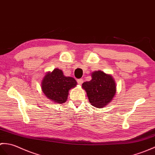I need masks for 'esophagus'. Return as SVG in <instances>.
<instances>
[{
  "instance_id": "esophagus-1",
  "label": "esophagus",
  "mask_w": 155,
  "mask_h": 155,
  "mask_svg": "<svg viewBox=\"0 0 155 155\" xmlns=\"http://www.w3.org/2000/svg\"><path fill=\"white\" fill-rule=\"evenodd\" d=\"M83 82H84V80H83V79H79V80H78V84L81 85L82 84H83Z\"/></svg>"
}]
</instances>
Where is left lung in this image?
Instances as JSON below:
<instances>
[{"label":"left lung","mask_w":155,"mask_h":155,"mask_svg":"<svg viewBox=\"0 0 155 155\" xmlns=\"http://www.w3.org/2000/svg\"><path fill=\"white\" fill-rule=\"evenodd\" d=\"M91 80L82 84L87 93L89 103L97 108L104 107L111 101L116 92L115 81L111 75L101 71L91 74Z\"/></svg>","instance_id":"8db88e82"}]
</instances>
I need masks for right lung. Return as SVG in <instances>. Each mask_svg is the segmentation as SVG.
I'll return each instance as SVG.
<instances>
[{
	"label": "right lung",
	"mask_w": 155,
	"mask_h": 155,
	"mask_svg": "<svg viewBox=\"0 0 155 155\" xmlns=\"http://www.w3.org/2000/svg\"><path fill=\"white\" fill-rule=\"evenodd\" d=\"M77 82L74 78L66 77L59 69L48 73L42 81V89L44 95L58 104H63L68 99V91L74 87Z\"/></svg>",
	"instance_id": "obj_1"
}]
</instances>
